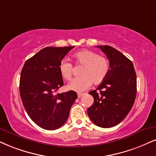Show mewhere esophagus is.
Instances as JSON below:
<instances>
[{
  "label": "esophagus",
  "mask_w": 156,
  "mask_h": 156,
  "mask_svg": "<svg viewBox=\"0 0 156 156\" xmlns=\"http://www.w3.org/2000/svg\"><path fill=\"white\" fill-rule=\"evenodd\" d=\"M83 95H84L83 93H78L77 96H78V98H81L82 96H83Z\"/></svg>",
  "instance_id": "1"
}]
</instances>
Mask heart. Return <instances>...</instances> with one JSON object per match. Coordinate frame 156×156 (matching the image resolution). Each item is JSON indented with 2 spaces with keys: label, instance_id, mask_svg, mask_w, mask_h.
I'll use <instances>...</instances> for the list:
<instances>
[{
  "label": "heart",
  "instance_id": "heart-1",
  "mask_svg": "<svg viewBox=\"0 0 156 156\" xmlns=\"http://www.w3.org/2000/svg\"><path fill=\"white\" fill-rule=\"evenodd\" d=\"M73 58L76 64L82 65V68L80 71L81 76L74 78L67 85L69 90L81 93L89 88L93 82L95 84L103 82L108 76L110 66L105 57L89 50H82L75 53ZM58 70L63 79H72L73 65L66 59L59 63Z\"/></svg>",
  "mask_w": 156,
  "mask_h": 156
}]
</instances>
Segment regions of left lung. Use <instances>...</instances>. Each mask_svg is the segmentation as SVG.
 I'll list each match as a JSON object with an SVG mask.
<instances>
[{
    "label": "left lung",
    "mask_w": 156,
    "mask_h": 156,
    "mask_svg": "<svg viewBox=\"0 0 156 156\" xmlns=\"http://www.w3.org/2000/svg\"><path fill=\"white\" fill-rule=\"evenodd\" d=\"M96 47L106 55L110 69L104 81L89 93L94 103L87 114L98 126L110 128L122 122L133 106L137 76L133 63L120 51L109 45Z\"/></svg>",
    "instance_id": "1"
}]
</instances>
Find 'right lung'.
Returning <instances> with one entry per match:
<instances>
[{
    "label": "right lung",
    "instance_id": "add662e5",
    "mask_svg": "<svg viewBox=\"0 0 156 156\" xmlns=\"http://www.w3.org/2000/svg\"><path fill=\"white\" fill-rule=\"evenodd\" d=\"M74 46L46 47L29 58L21 72L19 92L27 113L40 127L60 128L68 119L77 98L76 92H55L63 85L58 66Z\"/></svg>",
    "mask_w": 156,
    "mask_h": 156
}]
</instances>
